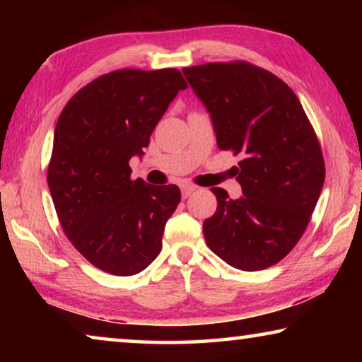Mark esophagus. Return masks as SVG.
I'll return each mask as SVG.
<instances>
[{"instance_id":"1","label":"esophagus","mask_w":362,"mask_h":362,"mask_svg":"<svg viewBox=\"0 0 362 362\" xmlns=\"http://www.w3.org/2000/svg\"><path fill=\"white\" fill-rule=\"evenodd\" d=\"M194 189H196V187H193V185H183L182 187V198L187 199L188 196H192V193L194 192Z\"/></svg>"}]
</instances>
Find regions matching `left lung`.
<instances>
[{"label": "left lung", "instance_id": "8db88e82", "mask_svg": "<svg viewBox=\"0 0 362 362\" xmlns=\"http://www.w3.org/2000/svg\"><path fill=\"white\" fill-rule=\"evenodd\" d=\"M182 71L211 113L218 148L243 156V198L211 188L217 211L203 223L207 246L243 272L265 269L293 249L320 199V140L293 90L268 70L236 60Z\"/></svg>", "mask_w": 362, "mask_h": 362}]
</instances>
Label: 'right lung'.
<instances>
[{"label":"right lung","instance_id":"1","mask_svg":"<svg viewBox=\"0 0 362 362\" xmlns=\"http://www.w3.org/2000/svg\"><path fill=\"white\" fill-rule=\"evenodd\" d=\"M187 88L177 69L115 70L86 84L60 113L47 185L60 226L86 260L115 276H132L161 252L177 185L131 179L169 103Z\"/></svg>","mask_w":362,"mask_h":362}]
</instances>
